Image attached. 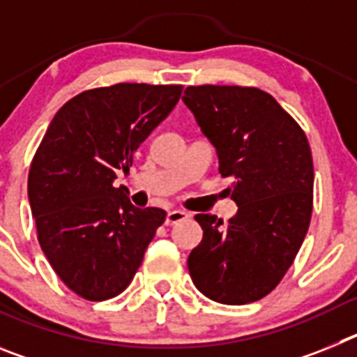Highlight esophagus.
<instances>
[{
    "mask_svg": "<svg viewBox=\"0 0 357 357\" xmlns=\"http://www.w3.org/2000/svg\"><path fill=\"white\" fill-rule=\"evenodd\" d=\"M188 218L189 214L185 213V211H181V209L169 211V213L166 214V225H175V223L184 222V220H188Z\"/></svg>",
    "mask_w": 357,
    "mask_h": 357,
    "instance_id": "obj_1",
    "label": "esophagus"
}]
</instances>
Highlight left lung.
Listing matches in <instances>:
<instances>
[{"instance_id":"1","label":"left lung","mask_w":357,"mask_h":357,"mask_svg":"<svg viewBox=\"0 0 357 357\" xmlns=\"http://www.w3.org/2000/svg\"><path fill=\"white\" fill-rule=\"evenodd\" d=\"M182 102L234 176L238 213L223 225L197 214L204 238L189 254L198 291L241 305L272 291L295 261L313 213V157L301 125L272 94L241 85H189Z\"/></svg>"}]
</instances>
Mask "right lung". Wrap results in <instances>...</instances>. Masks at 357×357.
Here are the masks:
<instances>
[{"label":"right lung","instance_id":"right-lung-1","mask_svg":"<svg viewBox=\"0 0 357 357\" xmlns=\"http://www.w3.org/2000/svg\"><path fill=\"white\" fill-rule=\"evenodd\" d=\"M182 85L116 84L61 107L28 173L37 239L59 279L91 302L125 291L166 211L139 209L118 169L181 100Z\"/></svg>","mask_w":357,"mask_h":357}]
</instances>
